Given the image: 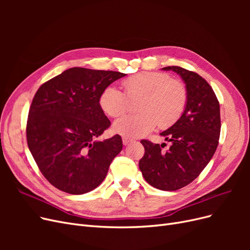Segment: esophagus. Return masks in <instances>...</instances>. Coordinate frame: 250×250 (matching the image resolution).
Segmentation results:
<instances>
[{
	"label": "esophagus",
	"mask_w": 250,
	"mask_h": 250,
	"mask_svg": "<svg viewBox=\"0 0 250 250\" xmlns=\"http://www.w3.org/2000/svg\"><path fill=\"white\" fill-rule=\"evenodd\" d=\"M133 141L130 140V139H127V138H123V145H129L130 143H132Z\"/></svg>",
	"instance_id": "esophagus-1"
}]
</instances>
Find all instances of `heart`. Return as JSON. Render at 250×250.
Masks as SVG:
<instances>
[{"label": "heart", "instance_id": "obj_1", "mask_svg": "<svg viewBox=\"0 0 250 250\" xmlns=\"http://www.w3.org/2000/svg\"><path fill=\"white\" fill-rule=\"evenodd\" d=\"M125 92L118 87L106 86L100 95L99 104L109 117L117 118L130 108V100H139L141 111L127 115L113 124L115 132L125 138H140L161 128L173 125L181 117L188 101L185 84L173 80L168 74L143 72L123 80Z\"/></svg>", "mask_w": 250, "mask_h": 250}]
</instances>
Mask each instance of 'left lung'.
<instances>
[{
    "label": "left lung",
    "mask_w": 250,
    "mask_h": 250,
    "mask_svg": "<svg viewBox=\"0 0 250 250\" xmlns=\"http://www.w3.org/2000/svg\"><path fill=\"white\" fill-rule=\"evenodd\" d=\"M162 70L179 75L186 84L188 101L181 117L161 132L171 143L170 148L165 152L163 144L142 140L145 154L139 166L150 186L176 191L198 177L213 157L220 137V105L213 88L198 74L180 66Z\"/></svg>",
    "instance_id": "1"
}]
</instances>
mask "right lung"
I'll return each instance as SVG.
<instances>
[{"instance_id":"obj_1","label":"right lung","mask_w":250,"mask_h":250,"mask_svg":"<svg viewBox=\"0 0 250 250\" xmlns=\"http://www.w3.org/2000/svg\"><path fill=\"white\" fill-rule=\"evenodd\" d=\"M124 76L71 67L37 89L29 109L27 143L42 175L58 190L85 194L106 177L123 143L119 134L97 140L110 126L99 98Z\"/></svg>"}]
</instances>
